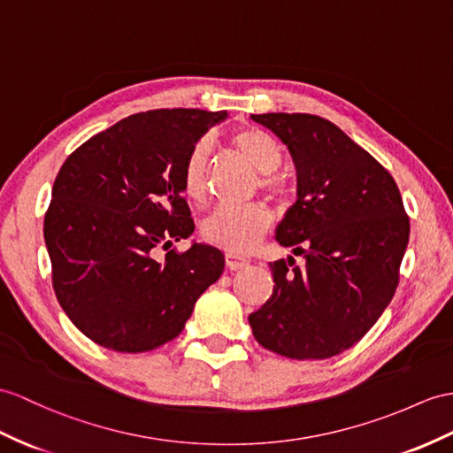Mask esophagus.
Segmentation results:
<instances>
[{
    "label": "esophagus",
    "mask_w": 453,
    "mask_h": 453,
    "mask_svg": "<svg viewBox=\"0 0 453 453\" xmlns=\"http://www.w3.org/2000/svg\"><path fill=\"white\" fill-rule=\"evenodd\" d=\"M225 261H226V267H228L230 271H238V269H244V267H248V265H250V261H248V259H242V257H236V256H233V253H226V257H225Z\"/></svg>",
    "instance_id": "34e87169"
}]
</instances>
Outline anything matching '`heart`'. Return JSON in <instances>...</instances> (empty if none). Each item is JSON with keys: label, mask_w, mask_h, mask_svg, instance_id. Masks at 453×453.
Wrapping results in <instances>:
<instances>
[{"label": "heart", "mask_w": 453, "mask_h": 453, "mask_svg": "<svg viewBox=\"0 0 453 453\" xmlns=\"http://www.w3.org/2000/svg\"><path fill=\"white\" fill-rule=\"evenodd\" d=\"M230 143L261 174V188L279 197L286 194L284 180L279 174H274L282 163V146L277 138L267 130L246 127L230 134ZM207 169L209 146L205 142H200L186 157L182 171V190L196 203L205 202L207 197ZM271 225L273 215L263 203L238 207L223 205L207 217L203 223V236L228 253H248L267 234Z\"/></svg>", "instance_id": "heart-1"}]
</instances>
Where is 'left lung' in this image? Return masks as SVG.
Wrapping results in <instances>:
<instances>
[{
  "mask_svg": "<svg viewBox=\"0 0 453 453\" xmlns=\"http://www.w3.org/2000/svg\"><path fill=\"white\" fill-rule=\"evenodd\" d=\"M288 148L296 203L277 242L302 267L269 263L273 296L248 321L263 348L290 359H326L351 348L392 302L410 240L390 173L330 120L307 113L251 115Z\"/></svg>",
  "mask_w": 453,
  "mask_h": 453,
  "instance_id": "obj_1",
  "label": "left lung"
}]
</instances>
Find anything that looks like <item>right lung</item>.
<instances>
[{
  "mask_svg": "<svg viewBox=\"0 0 453 453\" xmlns=\"http://www.w3.org/2000/svg\"><path fill=\"white\" fill-rule=\"evenodd\" d=\"M226 111L156 109L130 115L74 150L43 219L53 290L84 336L140 354L182 333L225 269L213 246L155 259L194 233L182 197L186 157Z\"/></svg>",
  "mask_w": 453,
  "mask_h": 453,
  "instance_id": "right-lung-1",
  "label": "right lung"
}]
</instances>
